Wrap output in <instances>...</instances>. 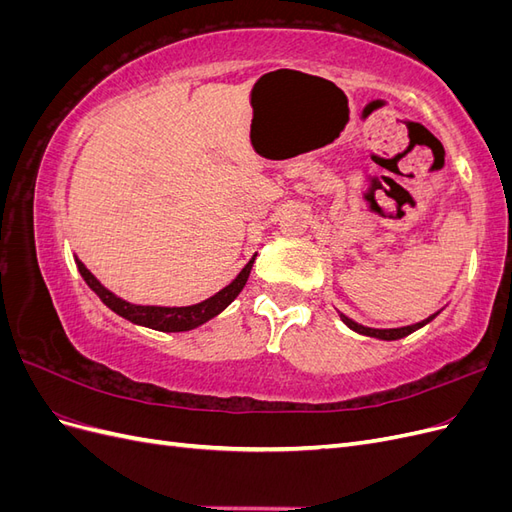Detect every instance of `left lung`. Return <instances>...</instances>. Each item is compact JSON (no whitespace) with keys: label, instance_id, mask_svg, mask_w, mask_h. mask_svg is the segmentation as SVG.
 <instances>
[{"label":"left lung","instance_id":"8db88e82","mask_svg":"<svg viewBox=\"0 0 512 512\" xmlns=\"http://www.w3.org/2000/svg\"><path fill=\"white\" fill-rule=\"evenodd\" d=\"M438 314H440V312L431 314L429 318H425V320H421V322H416V324H408V327H397V329H371V327H363V324L354 322L352 318H348V316H346V314H342V312H339V318L344 320V324H346L348 329H352V331H356V333L367 335V337H378V339H386V342H393V339H401V337H406V335L414 333L416 329L425 327V324H427V322H431V320L436 318Z\"/></svg>","mask_w":512,"mask_h":512}]
</instances>
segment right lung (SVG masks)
Instances as JSON below:
<instances>
[{
  "instance_id": "obj_1",
  "label": "right lung",
  "mask_w": 512,
  "mask_h": 512,
  "mask_svg": "<svg viewBox=\"0 0 512 512\" xmlns=\"http://www.w3.org/2000/svg\"><path fill=\"white\" fill-rule=\"evenodd\" d=\"M76 260V267H79V273L83 275V280L87 282V286L94 290L100 301L113 309V312L121 318H126L134 324H141V327L147 329H156V331H164V333H179V331H190L205 324L207 320L215 318L220 312L235 301L239 297V292L243 290L247 277H250L252 265L256 260V254L250 258V262L239 271V275L232 280L228 286H224L220 292H215L213 297L194 303V305H185V307H162V305H136L130 303L126 299L117 297L115 292H111L108 288H104L98 277L91 273L79 258Z\"/></svg>"
}]
</instances>
